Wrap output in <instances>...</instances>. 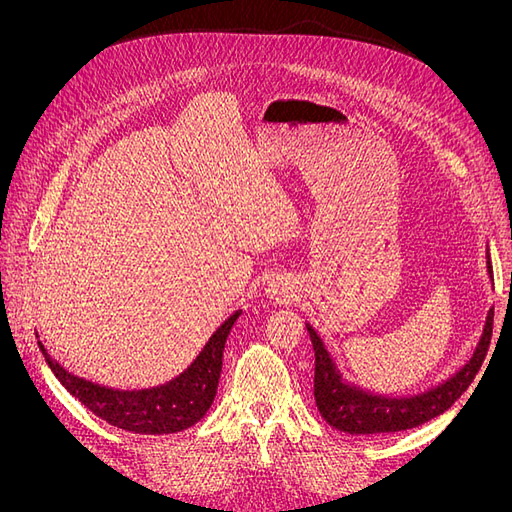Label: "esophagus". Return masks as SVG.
I'll return each instance as SVG.
<instances>
[{
    "mask_svg": "<svg viewBox=\"0 0 512 512\" xmlns=\"http://www.w3.org/2000/svg\"><path fill=\"white\" fill-rule=\"evenodd\" d=\"M294 286L290 284V280H286V277H273V280L267 284V297L275 303H286L292 299V290Z\"/></svg>",
    "mask_w": 512,
    "mask_h": 512,
    "instance_id": "esophagus-1",
    "label": "esophagus"
}]
</instances>
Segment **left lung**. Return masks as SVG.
<instances>
[{"mask_svg":"<svg viewBox=\"0 0 512 512\" xmlns=\"http://www.w3.org/2000/svg\"><path fill=\"white\" fill-rule=\"evenodd\" d=\"M487 273L493 282L489 254ZM305 327L314 346V397L324 421L339 431L352 433V436H378V433H395L423 425L455 404L472 384L487 356L493 331V307L487 312L483 333H480L478 344L466 365L455 371L451 378L442 380L438 386H431L423 393L408 397L369 393L361 386L346 382L316 329L309 322H305Z\"/></svg>","mask_w":512,"mask_h":512,"instance_id":"left-lung-1","label":"left lung"}]
</instances>
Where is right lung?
<instances>
[{
	"instance_id": "1",
	"label": "right lung",
	"mask_w": 512,
	"mask_h": 512,
	"mask_svg": "<svg viewBox=\"0 0 512 512\" xmlns=\"http://www.w3.org/2000/svg\"><path fill=\"white\" fill-rule=\"evenodd\" d=\"M239 316L241 309L224 320L194 363L177 378L141 391L108 389V386L74 376L51 359L42 342H38V346L55 378L102 421L132 433L162 436V433H177L196 425L211 408L215 393H218L226 339Z\"/></svg>"
}]
</instances>
